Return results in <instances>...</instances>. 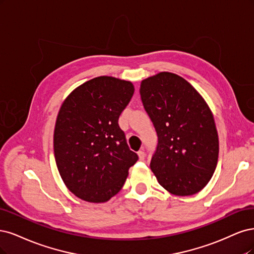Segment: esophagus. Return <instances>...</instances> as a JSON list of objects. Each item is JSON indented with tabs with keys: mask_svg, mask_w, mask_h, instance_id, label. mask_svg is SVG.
Segmentation results:
<instances>
[{
	"mask_svg": "<svg viewBox=\"0 0 254 254\" xmlns=\"http://www.w3.org/2000/svg\"><path fill=\"white\" fill-rule=\"evenodd\" d=\"M138 156H139V159L143 160L145 158V153L143 151H139L138 152Z\"/></svg>",
	"mask_w": 254,
	"mask_h": 254,
	"instance_id": "1",
	"label": "esophagus"
}]
</instances>
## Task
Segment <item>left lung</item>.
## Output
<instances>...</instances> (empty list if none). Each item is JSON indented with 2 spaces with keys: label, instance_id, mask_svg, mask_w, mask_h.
<instances>
[{
  "label": "left lung",
  "instance_id": "left-lung-1",
  "mask_svg": "<svg viewBox=\"0 0 254 254\" xmlns=\"http://www.w3.org/2000/svg\"><path fill=\"white\" fill-rule=\"evenodd\" d=\"M139 92L158 137L150 163L158 183L178 196L199 192L218 159V135L208 104L188 81L167 71L143 80Z\"/></svg>",
  "mask_w": 254,
  "mask_h": 254
}]
</instances>
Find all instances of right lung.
I'll use <instances>...</instances> for the list:
<instances>
[{"instance_id": "right-lung-1", "label": "right lung", "mask_w": 254, "mask_h": 254, "mask_svg": "<svg viewBox=\"0 0 254 254\" xmlns=\"http://www.w3.org/2000/svg\"><path fill=\"white\" fill-rule=\"evenodd\" d=\"M134 94L128 81L102 76L77 87L57 117L54 152L68 190L89 202L116 195L135 165L118 119Z\"/></svg>"}]
</instances>
